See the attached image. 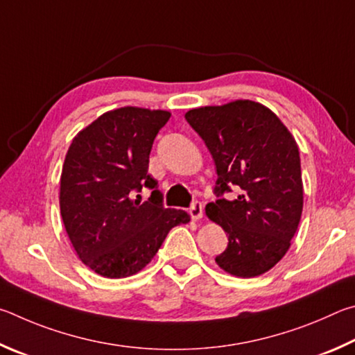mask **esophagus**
<instances>
[{
	"instance_id": "esophagus-1",
	"label": "esophagus",
	"mask_w": 355,
	"mask_h": 355,
	"mask_svg": "<svg viewBox=\"0 0 355 355\" xmlns=\"http://www.w3.org/2000/svg\"><path fill=\"white\" fill-rule=\"evenodd\" d=\"M189 214L193 220H200L202 216V204L200 201H195L189 209Z\"/></svg>"
}]
</instances>
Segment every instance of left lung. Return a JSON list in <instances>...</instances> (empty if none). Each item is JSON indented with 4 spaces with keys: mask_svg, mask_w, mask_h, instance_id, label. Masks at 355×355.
I'll return each instance as SVG.
<instances>
[{
    "mask_svg": "<svg viewBox=\"0 0 355 355\" xmlns=\"http://www.w3.org/2000/svg\"><path fill=\"white\" fill-rule=\"evenodd\" d=\"M185 120L212 154L215 202L207 216L227 234L215 262L239 277L271 270L290 248L302 214L300 149L288 129L265 105L240 99L191 109ZM232 188L239 196L224 195Z\"/></svg>",
    "mask_w": 355,
    "mask_h": 355,
    "instance_id": "1",
    "label": "left lung"
}]
</instances>
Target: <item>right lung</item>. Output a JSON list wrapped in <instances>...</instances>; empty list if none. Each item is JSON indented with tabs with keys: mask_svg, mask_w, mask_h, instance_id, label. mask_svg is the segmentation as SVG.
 Segmentation results:
<instances>
[{
	"mask_svg": "<svg viewBox=\"0 0 355 355\" xmlns=\"http://www.w3.org/2000/svg\"><path fill=\"white\" fill-rule=\"evenodd\" d=\"M170 112L121 107L74 137L62 168L60 214L79 259L110 279L132 276L151 262L185 210L165 209L148 173L149 153ZM143 188L148 202L133 201ZM140 196V195H137Z\"/></svg>",
	"mask_w": 355,
	"mask_h": 355,
	"instance_id": "1",
	"label": "right lung"
}]
</instances>
